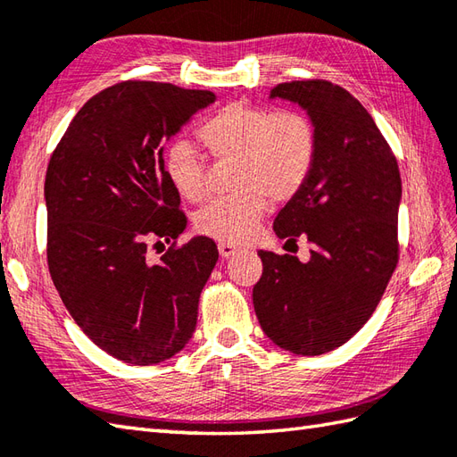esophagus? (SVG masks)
I'll return each mask as SVG.
<instances>
[{
    "instance_id": "esophagus-1",
    "label": "esophagus",
    "mask_w": 457,
    "mask_h": 457,
    "mask_svg": "<svg viewBox=\"0 0 457 457\" xmlns=\"http://www.w3.org/2000/svg\"><path fill=\"white\" fill-rule=\"evenodd\" d=\"M218 249H220V255H221L223 259L234 257L236 253H239V247L231 245V244H220V245H218Z\"/></svg>"
}]
</instances>
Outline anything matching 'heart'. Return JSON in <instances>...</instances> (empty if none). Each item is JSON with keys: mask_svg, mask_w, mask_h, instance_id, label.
Returning <instances> with one entry per match:
<instances>
[{"mask_svg": "<svg viewBox=\"0 0 457 457\" xmlns=\"http://www.w3.org/2000/svg\"><path fill=\"white\" fill-rule=\"evenodd\" d=\"M200 141L218 161H236L234 196L216 198L196 213L200 234L221 244H244L255 236L269 200L287 202L303 190L316 161V129L304 113L273 112L229 104L202 125ZM164 174L179 196L206 198L202 154L188 141H174L164 157Z\"/></svg>", "mask_w": 457, "mask_h": 457, "instance_id": "heart-1", "label": "heart"}]
</instances>
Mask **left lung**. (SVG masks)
<instances>
[{"instance_id":"1","label":"left lung","mask_w":457,"mask_h":457,"mask_svg":"<svg viewBox=\"0 0 457 457\" xmlns=\"http://www.w3.org/2000/svg\"><path fill=\"white\" fill-rule=\"evenodd\" d=\"M269 98L298 104L316 129L312 172L273 223L280 239L310 241V261L259 251L253 306L270 342L322 355L363 328L399 263L401 172L371 115L342 86L285 82Z\"/></svg>"}]
</instances>
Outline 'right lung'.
I'll return each instance as SVG.
<instances>
[{
  "label": "right lung",
  "mask_w": 457,
  "mask_h": 457,
  "mask_svg": "<svg viewBox=\"0 0 457 457\" xmlns=\"http://www.w3.org/2000/svg\"><path fill=\"white\" fill-rule=\"evenodd\" d=\"M213 102L208 90L164 82L110 86L74 115L48 162L53 283L82 332L123 363H161L196 328L218 247L204 236L174 245L187 216L164 174L162 153ZM151 240L173 244L159 264L146 257Z\"/></svg>",
  "instance_id": "obj_1"
}]
</instances>
